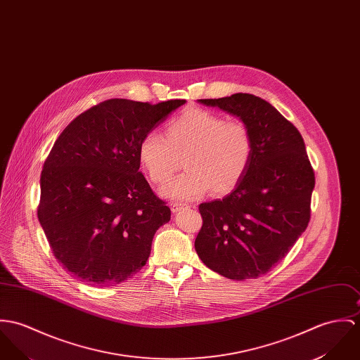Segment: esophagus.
<instances>
[{
    "label": "esophagus",
    "mask_w": 360,
    "mask_h": 360,
    "mask_svg": "<svg viewBox=\"0 0 360 360\" xmlns=\"http://www.w3.org/2000/svg\"><path fill=\"white\" fill-rule=\"evenodd\" d=\"M186 207H188L186 203H180V202H173V203H170V209H172L173 213H177V212H180L181 209H186Z\"/></svg>",
    "instance_id": "34e87169"
}]
</instances>
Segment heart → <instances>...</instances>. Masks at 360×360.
<instances>
[{"label": "heart", "mask_w": 360, "mask_h": 360, "mask_svg": "<svg viewBox=\"0 0 360 360\" xmlns=\"http://www.w3.org/2000/svg\"><path fill=\"white\" fill-rule=\"evenodd\" d=\"M139 161L153 183H162L179 167L181 174L161 187L169 199H195L210 188L216 194L231 191L245 176L253 157V137L239 120L191 108L166 127V137L147 131L137 147Z\"/></svg>", "instance_id": "obj_1"}]
</instances>
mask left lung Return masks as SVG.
Instances as JSON below:
<instances>
[{
  "label": "left lung",
  "mask_w": 360,
  "mask_h": 360,
  "mask_svg": "<svg viewBox=\"0 0 360 360\" xmlns=\"http://www.w3.org/2000/svg\"><path fill=\"white\" fill-rule=\"evenodd\" d=\"M198 101L238 117L252 133L253 157L229 195L199 205L196 253L229 279H256L289 253L309 223L315 176L305 144L292 122L255 95Z\"/></svg>",
  "instance_id": "8db88e82"
}]
</instances>
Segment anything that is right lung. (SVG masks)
Segmentation results:
<instances>
[{
  "mask_svg": "<svg viewBox=\"0 0 360 360\" xmlns=\"http://www.w3.org/2000/svg\"><path fill=\"white\" fill-rule=\"evenodd\" d=\"M183 104L105 100L55 141L41 173L38 220L56 260L79 281L114 286L146 265L170 209L139 172L137 147Z\"/></svg>",
  "mask_w": 360,
  "mask_h": 360,
  "instance_id": "obj_1",
  "label": "right lung"
}]
</instances>
